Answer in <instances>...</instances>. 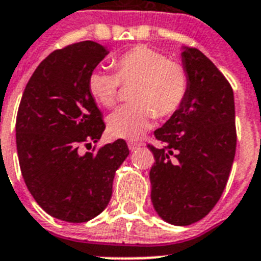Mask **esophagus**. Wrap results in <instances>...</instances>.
I'll use <instances>...</instances> for the list:
<instances>
[{
  "label": "esophagus",
  "instance_id": "obj_1",
  "mask_svg": "<svg viewBox=\"0 0 261 261\" xmlns=\"http://www.w3.org/2000/svg\"><path fill=\"white\" fill-rule=\"evenodd\" d=\"M127 145H128V149L131 150V151H134V150H137L138 147H139V143H137V142H133V141H130L128 142V143H127Z\"/></svg>",
  "mask_w": 261,
  "mask_h": 261
}]
</instances>
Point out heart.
Masks as SVG:
<instances>
[{
  "label": "heart",
  "mask_w": 261,
  "mask_h": 261,
  "mask_svg": "<svg viewBox=\"0 0 261 261\" xmlns=\"http://www.w3.org/2000/svg\"><path fill=\"white\" fill-rule=\"evenodd\" d=\"M114 72L95 68L87 80L91 96L110 109L119 97L120 83L131 86L133 103L112 112L107 118V130L115 138L135 139L149 130L158 116L174 114L185 100L189 77L184 65L167 60L164 55L147 46L138 45L112 61Z\"/></svg>",
  "instance_id": "heart-1"
}]
</instances>
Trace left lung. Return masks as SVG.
Here are the masks:
<instances>
[{
	"label": "left lung",
	"instance_id": "left-lung-1",
	"mask_svg": "<svg viewBox=\"0 0 261 261\" xmlns=\"http://www.w3.org/2000/svg\"><path fill=\"white\" fill-rule=\"evenodd\" d=\"M189 86L185 100L154 131L162 147L150 170L151 202L178 226L204 219L220 200L236 152L233 90L201 50L182 46Z\"/></svg>",
	"mask_w": 261,
	"mask_h": 261
}]
</instances>
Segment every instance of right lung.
Segmentation results:
<instances>
[{"label":"right lung","mask_w":261,"mask_h":261,"mask_svg":"<svg viewBox=\"0 0 261 261\" xmlns=\"http://www.w3.org/2000/svg\"><path fill=\"white\" fill-rule=\"evenodd\" d=\"M107 55L106 46L90 40L52 52L33 72L17 112V154L28 190L63 221L100 215L115 171L130 154L123 139L96 152L79 151L80 145L96 143L106 128L87 80Z\"/></svg>","instance_id":"right-lung-1"}]
</instances>
